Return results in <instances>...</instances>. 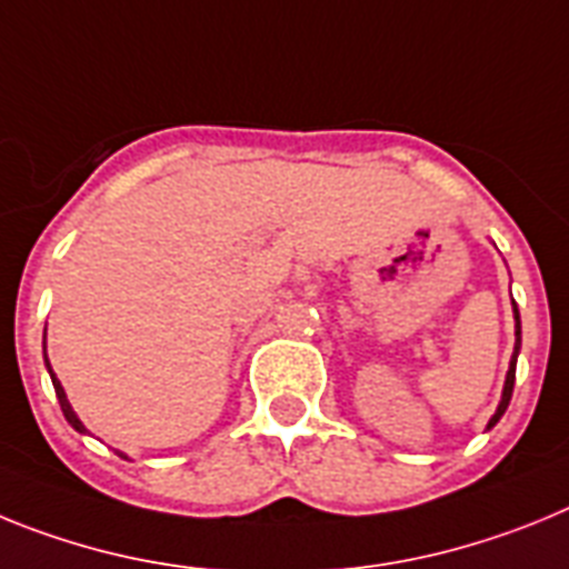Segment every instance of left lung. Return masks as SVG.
Here are the masks:
<instances>
[{
    "instance_id": "left-lung-1",
    "label": "left lung",
    "mask_w": 569,
    "mask_h": 569,
    "mask_svg": "<svg viewBox=\"0 0 569 569\" xmlns=\"http://www.w3.org/2000/svg\"><path fill=\"white\" fill-rule=\"evenodd\" d=\"M512 318H516V349H512L510 369H507V378H503L501 401H498V409H496V415H492V418H490V423H487V429H492V427H496L498 421H501V415L507 412V407H510L512 387H516V363H518V352H521V315H518V306H516V300H512Z\"/></svg>"
}]
</instances>
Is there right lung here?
Instances as JSON below:
<instances>
[{"label": "right lung", "mask_w": 569, "mask_h": 569, "mask_svg": "<svg viewBox=\"0 0 569 569\" xmlns=\"http://www.w3.org/2000/svg\"><path fill=\"white\" fill-rule=\"evenodd\" d=\"M48 329V326H46ZM46 367H48V375H51V383H53V389H57V398H59V407H62V415H66V421L71 423L73 429H77V432H82V435H88V429H86V423L79 421V415L73 412V407L71 403H68V395H66V389H62V383H59V378L57 375H53V369H51V360H48V352H46ZM122 458H128L126 452H120Z\"/></svg>", "instance_id": "add662e5"}]
</instances>
